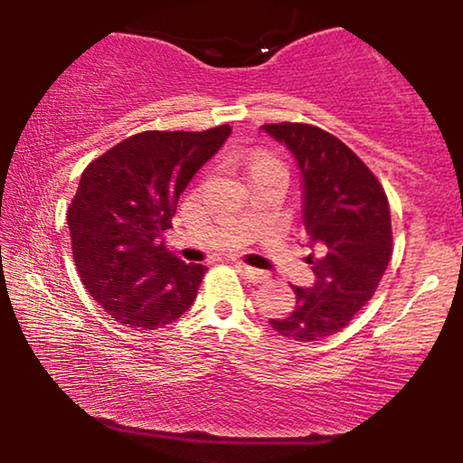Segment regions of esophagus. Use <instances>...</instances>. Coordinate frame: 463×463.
<instances>
[{"mask_svg": "<svg viewBox=\"0 0 463 463\" xmlns=\"http://www.w3.org/2000/svg\"><path fill=\"white\" fill-rule=\"evenodd\" d=\"M235 268H237L239 272H241L243 276H246L248 280H252V283H263V280L268 279V274L261 272V269L250 268V265H246V263H235Z\"/></svg>", "mask_w": 463, "mask_h": 463, "instance_id": "1", "label": "esophagus"}]
</instances>
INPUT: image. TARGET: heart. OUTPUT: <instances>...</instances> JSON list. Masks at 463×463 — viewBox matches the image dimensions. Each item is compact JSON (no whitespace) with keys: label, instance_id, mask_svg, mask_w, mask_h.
I'll list each match as a JSON object with an SVG mask.
<instances>
[{"label":"heart","instance_id":"1","mask_svg":"<svg viewBox=\"0 0 463 463\" xmlns=\"http://www.w3.org/2000/svg\"><path fill=\"white\" fill-rule=\"evenodd\" d=\"M246 169H248V176L252 178V176H257V174L268 172V169H283V167H280L279 161L269 156V154L257 152L246 161Z\"/></svg>","mask_w":463,"mask_h":463}]
</instances>
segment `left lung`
Segmentation results:
<instances>
[{"label": "left lung", "mask_w": 463, "mask_h": 463, "mask_svg": "<svg viewBox=\"0 0 463 463\" xmlns=\"http://www.w3.org/2000/svg\"><path fill=\"white\" fill-rule=\"evenodd\" d=\"M263 130L294 154L302 178V222L316 283L291 285L296 307L269 320L283 337H331L374 296L392 259V217L374 174L346 143L309 124H268Z\"/></svg>", "instance_id": "obj_1"}]
</instances>
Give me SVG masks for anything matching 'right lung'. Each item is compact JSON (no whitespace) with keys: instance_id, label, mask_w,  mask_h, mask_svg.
Wrapping results in <instances>:
<instances>
[{"instance_id":"1","label":"right lung","mask_w":463,"mask_h":463,"mask_svg":"<svg viewBox=\"0 0 463 463\" xmlns=\"http://www.w3.org/2000/svg\"><path fill=\"white\" fill-rule=\"evenodd\" d=\"M231 126L147 130L87 165L67 211L73 261L95 302L132 331H154L194 305L206 268L163 243L189 180L224 146Z\"/></svg>"}]
</instances>
